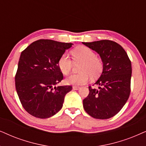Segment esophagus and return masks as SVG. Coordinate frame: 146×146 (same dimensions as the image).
Masks as SVG:
<instances>
[{"mask_svg": "<svg viewBox=\"0 0 146 146\" xmlns=\"http://www.w3.org/2000/svg\"><path fill=\"white\" fill-rule=\"evenodd\" d=\"M80 89V87H78V86H73V89H74V90H78V89Z\"/></svg>", "mask_w": 146, "mask_h": 146, "instance_id": "esophagus-1", "label": "esophagus"}]
</instances>
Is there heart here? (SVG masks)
<instances>
[{"label": "heart", "mask_w": 146, "mask_h": 146, "mask_svg": "<svg viewBox=\"0 0 146 146\" xmlns=\"http://www.w3.org/2000/svg\"><path fill=\"white\" fill-rule=\"evenodd\" d=\"M74 63H81L79 68L80 73L73 74L66 79V83L69 85H81L85 84L89 80V75L95 79L101 74L103 70L102 60L96 57V53L87 46H79L71 52ZM59 69L65 75L71 73L73 67V62L69 56L63 54L58 61Z\"/></svg>", "instance_id": "b5f03b06"}]
</instances>
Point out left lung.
<instances>
[{
    "mask_svg": "<svg viewBox=\"0 0 146 146\" xmlns=\"http://www.w3.org/2000/svg\"><path fill=\"white\" fill-rule=\"evenodd\" d=\"M82 43L98 53L103 62L102 75L95 83L98 89L89 87L88 96L83 101V108L93 118L109 119L121 110L129 98L131 61L123 48L112 40Z\"/></svg>",
    "mask_w": 146,
    "mask_h": 146,
    "instance_id": "left-lung-1",
    "label": "left lung"
}]
</instances>
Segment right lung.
Here are the masks:
<instances>
[{
    "label": "right lung",
    "instance_id": "obj_1",
    "mask_svg": "<svg viewBox=\"0 0 146 146\" xmlns=\"http://www.w3.org/2000/svg\"><path fill=\"white\" fill-rule=\"evenodd\" d=\"M73 44L40 39L21 53L15 86L23 108L34 117L48 118L63 107L65 95L72 87L55 86L63 79L58 61Z\"/></svg>",
    "mask_w": 146,
    "mask_h": 146
}]
</instances>
